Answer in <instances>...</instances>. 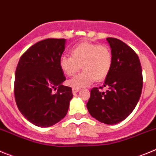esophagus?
<instances>
[{"label": "esophagus", "instance_id": "esophagus-1", "mask_svg": "<svg viewBox=\"0 0 156 156\" xmlns=\"http://www.w3.org/2000/svg\"><path fill=\"white\" fill-rule=\"evenodd\" d=\"M72 90H73V93L76 94V93H77V92L79 91L80 88H78V87H73V89H72Z\"/></svg>", "mask_w": 156, "mask_h": 156}]
</instances>
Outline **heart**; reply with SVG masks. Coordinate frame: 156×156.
<instances>
[{"label": "heart", "mask_w": 156, "mask_h": 156, "mask_svg": "<svg viewBox=\"0 0 156 156\" xmlns=\"http://www.w3.org/2000/svg\"><path fill=\"white\" fill-rule=\"evenodd\" d=\"M112 65V55L109 48L91 43L76 45L72 48L71 56H62L59 59L62 71L68 76H73L82 66L83 71L67 83L70 87L78 88L91 84L95 80L105 79Z\"/></svg>", "instance_id": "b5f03b06"}]
</instances>
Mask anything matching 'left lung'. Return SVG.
<instances>
[{
  "label": "left lung",
  "instance_id": "8db88e82",
  "mask_svg": "<svg viewBox=\"0 0 156 156\" xmlns=\"http://www.w3.org/2000/svg\"><path fill=\"white\" fill-rule=\"evenodd\" d=\"M112 65L103 87H94L87 107L94 118L105 124H116L131 113L140 99L142 69L137 55L120 40L108 37ZM107 87L105 92L99 89Z\"/></svg>",
  "mask_w": 156,
  "mask_h": 156
}]
</instances>
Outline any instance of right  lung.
<instances>
[{
  "instance_id": "add662e5",
  "label": "right lung",
  "mask_w": 156,
  "mask_h": 156,
  "mask_svg": "<svg viewBox=\"0 0 156 156\" xmlns=\"http://www.w3.org/2000/svg\"><path fill=\"white\" fill-rule=\"evenodd\" d=\"M66 39L43 40L23 54L16 70L14 94L18 108L33 124L48 127L62 119L73 98L59 66Z\"/></svg>"
}]
</instances>
